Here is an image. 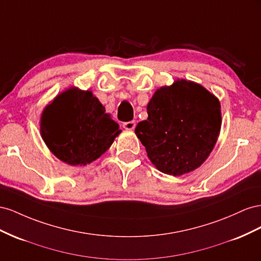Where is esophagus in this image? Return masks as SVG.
I'll list each match as a JSON object with an SVG mask.
<instances>
[{
	"instance_id": "34e87169",
	"label": "esophagus",
	"mask_w": 261,
	"mask_h": 261,
	"mask_svg": "<svg viewBox=\"0 0 261 261\" xmlns=\"http://www.w3.org/2000/svg\"><path fill=\"white\" fill-rule=\"evenodd\" d=\"M123 128L125 130H133L136 128V122L135 121H128L123 123Z\"/></svg>"
}]
</instances>
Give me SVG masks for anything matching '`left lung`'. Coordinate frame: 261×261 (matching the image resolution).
<instances>
[{"label":"left lung","instance_id":"obj_1","mask_svg":"<svg viewBox=\"0 0 261 261\" xmlns=\"http://www.w3.org/2000/svg\"><path fill=\"white\" fill-rule=\"evenodd\" d=\"M147 119L136 135L160 172L181 176L202 165L221 130V105L207 89L177 80L163 86L147 103Z\"/></svg>","mask_w":261,"mask_h":261}]
</instances>
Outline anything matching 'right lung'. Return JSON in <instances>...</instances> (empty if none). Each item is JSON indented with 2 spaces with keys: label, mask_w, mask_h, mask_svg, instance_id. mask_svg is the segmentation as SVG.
I'll return each mask as SVG.
<instances>
[{
  "label": "right lung",
  "mask_w": 261,
  "mask_h": 261,
  "mask_svg": "<svg viewBox=\"0 0 261 261\" xmlns=\"http://www.w3.org/2000/svg\"><path fill=\"white\" fill-rule=\"evenodd\" d=\"M121 132L91 91L71 87L43 109L40 133L52 154L72 166L97 160Z\"/></svg>",
  "instance_id": "1"
}]
</instances>
